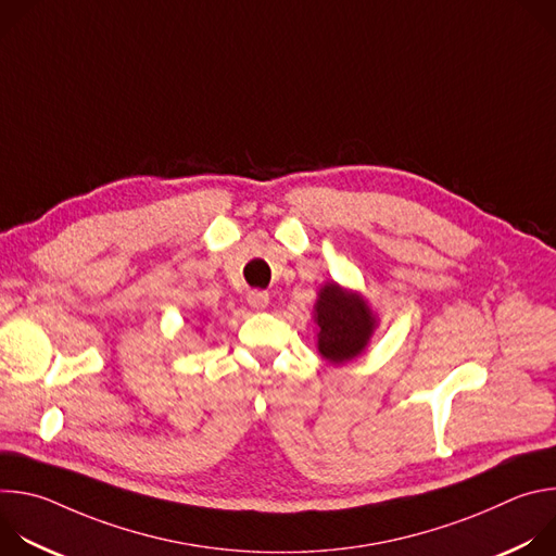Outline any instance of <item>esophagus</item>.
Masks as SVG:
<instances>
[{
	"mask_svg": "<svg viewBox=\"0 0 556 556\" xmlns=\"http://www.w3.org/2000/svg\"><path fill=\"white\" fill-rule=\"evenodd\" d=\"M268 303H270L268 292H262V290H253V292H249V305H251L253 309H266V307H268Z\"/></svg>",
	"mask_w": 556,
	"mask_h": 556,
	"instance_id": "obj_1",
	"label": "esophagus"
}]
</instances>
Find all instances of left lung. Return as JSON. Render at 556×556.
<instances>
[{"label":"left lung","mask_w":556,"mask_h":556,"mask_svg":"<svg viewBox=\"0 0 556 556\" xmlns=\"http://www.w3.org/2000/svg\"><path fill=\"white\" fill-rule=\"evenodd\" d=\"M312 321L316 350L324 361L339 367L365 354L378 328V314L358 290L326 281L316 292Z\"/></svg>","instance_id":"obj_1"}]
</instances>
